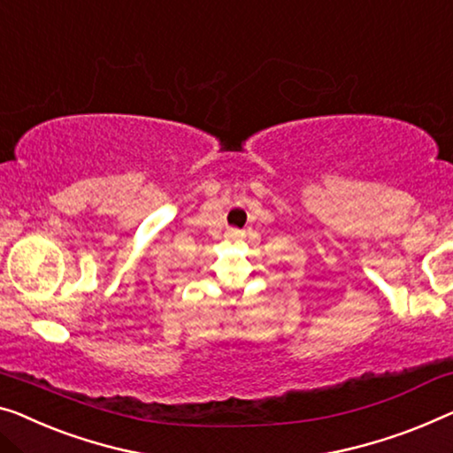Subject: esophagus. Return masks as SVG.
I'll list each match as a JSON object with an SVG mask.
<instances>
[{
    "label": "esophagus",
    "mask_w": 453,
    "mask_h": 453,
    "mask_svg": "<svg viewBox=\"0 0 453 453\" xmlns=\"http://www.w3.org/2000/svg\"><path fill=\"white\" fill-rule=\"evenodd\" d=\"M235 235H238V232H232V238H235Z\"/></svg>",
    "instance_id": "1"
}]
</instances>
